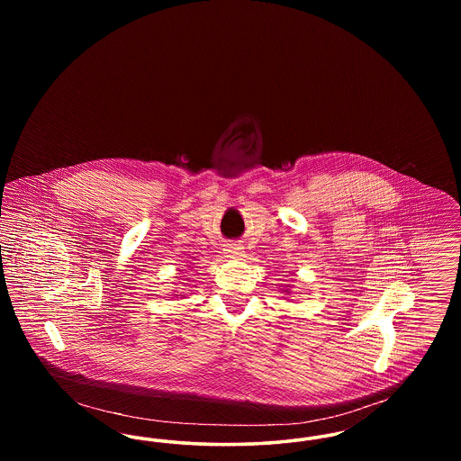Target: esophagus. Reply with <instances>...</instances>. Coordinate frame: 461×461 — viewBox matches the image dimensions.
<instances>
[{"label": "esophagus", "instance_id": "esophagus-1", "mask_svg": "<svg viewBox=\"0 0 461 461\" xmlns=\"http://www.w3.org/2000/svg\"><path fill=\"white\" fill-rule=\"evenodd\" d=\"M224 254H226L230 259H241L243 249H241L239 243H228L226 249H224Z\"/></svg>", "mask_w": 461, "mask_h": 461}]
</instances>
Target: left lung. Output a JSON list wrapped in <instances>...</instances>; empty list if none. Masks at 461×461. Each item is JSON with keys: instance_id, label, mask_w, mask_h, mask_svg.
I'll return each mask as SVG.
<instances>
[{"instance_id": "1", "label": "left lung", "mask_w": 461, "mask_h": 461, "mask_svg": "<svg viewBox=\"0 0 461 461\" xmlns=\"http://www.w3.org/2000/svg\"><path fill=\"white\" fill-rule=\"evenodd\" d=\"M282 292H284L285 295H290V290H288V288H286V290H282Z\"/></svg>"}]
</instances>
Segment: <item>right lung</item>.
I'll return each mask as SVG.
<instances>
[{
	"label": "right lung",
	"instance_id": "obj_1",
	"mask_svg": "<svg viewBox=\"0 0 461 461\" xmlns=\"http://www.w3.org/2000/svg\"><path fill=\"white\" fill-rule=\"evenodd\" d=\"M185 286H188V285H186V284H185ZM175 295H179V294H175ZM183 297H185V295H181V299H183Z\"/></svg>",
	"mask_w": 461,
	"mask_h": 461
}]
</instances>
